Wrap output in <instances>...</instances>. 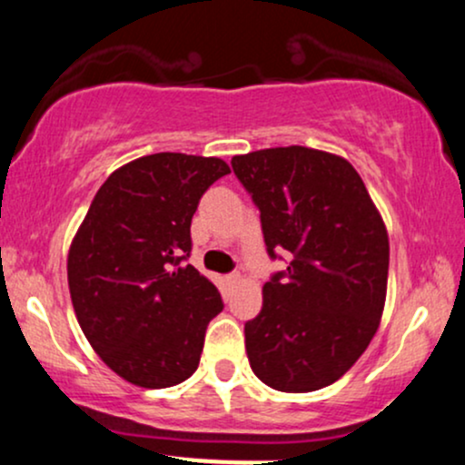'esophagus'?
Masks as SVG:
<instances>
[{"label": "esophagus", "instance_id": "34e87169", "mask_svg": "<svg viewBox=\"0 0 465 465\" xmlns=\"http://www.w3.org/2000/svg\"><path fill=\"white\" fill-rule=\"evenodd\" d=\"M227 282H229V284H240V282H242V275H240V271H233V273H229Z\"/></svg>", "mask_w": 465, "mask_h": 465}]
</instances>
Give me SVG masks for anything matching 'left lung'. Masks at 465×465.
<instances>
[{
  "mask_svg": "<svg viewBox=\"0 0 465 465\" xmlns=\"http://www.w3.org/2000/svg\"><path fill=\"white\" fill-rule=\"evenodd\" d=\"M260 210L271 258L286 271L262 288V311L244 323L251 370L264 385L306 393L332 385L361 359L387 297L385 223L354 165L306 146L232 159Z\"/></svg>",
  "mask_w": 465,
  "mask_h": 465,
  "instance_id": "left-lung-1",
  "label": "left lung"
}]
</instances>
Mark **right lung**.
I'll use <instances>...</instances> for the list:
<instances>
[{"instance_id": "1", "label": "right lung", "mask_w": 465, "mask_h": 465, "mask_svg": "<svg viewBox=\"0 0 465 465\" xmlns=\"http://www.w3.org/2000/svg\"><path fill=\"white\" fill-rule=\"evenodd\" d=\"M229 174L218 157L154 153L95 192L67 255L74 312L95 354L137 387L183 382L201 361L218 288L190 258L201 196Z\"/></svg>"}]
</instances>
